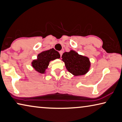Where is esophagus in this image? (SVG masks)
I'll list each match as a JSON object with an SVG mask.
<instances>
[{
  "mask_svg": "<svg viewBox=\"0 0 122 122\" xmlns=\"http://www.w3.org/2000/svg\"><path fill=\"white\" fill-rule=\"evenodd\" d=\"M59 53H60V56L61 57V56H62V54H63V51H59Z\"/></svg>",
  "mask_w": 122,
  "mask_h": 122,
  "instance_id": "34e87169",
  "label": "esophagus"
}]
</instances>
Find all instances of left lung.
Instances as JSON below:
<instances>
[{
	"mask_svg": "<svg viewBox=\"0 0 122 122\" xmlns=\"http://www.w3.org/2000/svg\"><path fill=\"white\" fill-rule=\"evenodd\" d=\"M62 57L67 70L75 76L85 74L90 69V62L88 58L79 55L74 51L65 52Z\"/></svg>",
	"mask_w": 122,
	"mask_h": 122,
	"instance_id": "left-lung-1",
	"label": "left lung"
}]
</instances>
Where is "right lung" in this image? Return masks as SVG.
I'll return each mask as SVG.
<instances>
[{"mask_svg": "<svg viewBox=\"0 0 122 122\" xmlns=\"http://www.w3.org/2000/svg\"><path fill=\"white\" fill-rule=\"evenodd\" d=\"M60 57V55L59 52L52 48L38 54L37 59L32 62V66L37 71L43 74L49 65V62Z\"/></svg>", "mask_w": 122, "mask_h": 122, "instance_id": "right-lung-1", "label": "right lung"}]
</instances>
